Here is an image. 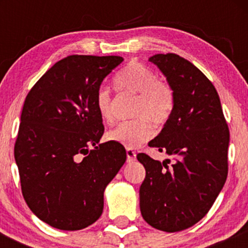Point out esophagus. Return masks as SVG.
I'll use <instances>...</instances> for the list:
<instances>
[{"label":"esophagus","mask_w":248,"mask_h":248,"mask_svg":"<svg viewBox=\"0 0 248 248\" xmlns=\"http://www.w3.org/2000/svg\"><path fill=\"white\" fill-rule=\"evenodd\" d=\"M126 154H127V161H128V162L135 161V158H136V153L134 152L133 149H130V148H128V149H126Z\"/></svg>","instance_id":"obj_1"}]
</instances>
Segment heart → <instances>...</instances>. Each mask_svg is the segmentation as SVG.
<instances>
[{
	"instance_id": "heart-1",
	"label": "heart",
	"mask_w": 248,
	"mask_h": 248,
	"mask_svg": "<svg viewBox=\"0 0 248 248\" xmlns=\"http://www.w3.org/2000/svg\"><path fill=\"white\" fill-rule=\"evenodd\" d=\"M116 90L138 95L134 105V120L124 121L107 134V139L127 148H136L154 136V128L163 126L169 120L175 106L171 86L158 80L155 72L141 62H130L114 78ZM95 108L104 121L112 120V100L106 87L95 93Z\"/></svg>"
}]
</instances>
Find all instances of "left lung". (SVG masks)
Here are the masks:
<instances>
[{"label": "left lung", "instance_id": "obj_1", "mask_svg": "<svg viewBox=\"0 0 248 248\" xmlns=\"http://www.w3.org/2000/svg\"><path fill=\"white\" fill-rule=\"evenodd\" d=\"M166 76L175 106L163 129L148 146L172 158L138 154L146 169L140 209L150 226L178 232L209 212L227 177L230 132L212 82L192 62L175 53L150 57Z\"/></svg>", "mask_w": 248, "mask_h": 248}]
</instances>
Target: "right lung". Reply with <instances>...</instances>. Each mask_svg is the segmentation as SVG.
I'll return each instance as SVG.
<instances>
[{"instance_id":"1","label":"right lung","mask_w":248,"mask_h":248,"mask_svg":"<svg viewBox=\"0 0 248 248\" xmlns=\"http://www.w3.org/2000/svg\"><path fill=\"white\" fill-rule=\"evenodd\" d=\"M122 61L69 56L25 98L15 143L22 193L31 211L55 229L77 231L98 220L105 189L126 162L124 146L99 144L105 128L94 102L102 80Z\"/></svg>"}]
</instances>
